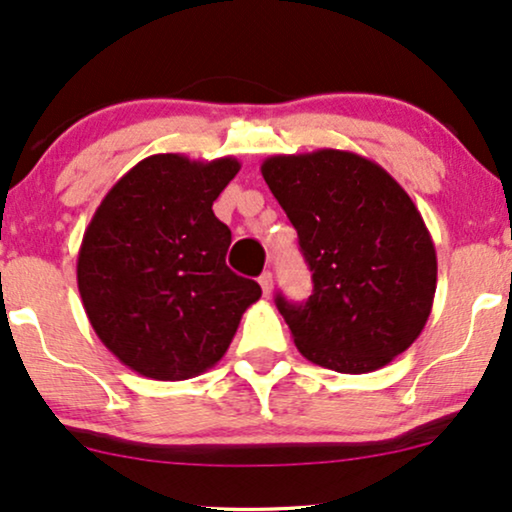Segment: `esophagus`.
Listing matches in <instances>:
<instances>
[{"instance_id": "esophagus-1", "label": "esophagus", "mask_w": 512, "mask_h": 512, "mask_svg": "<svg viewBox=\"0 0 512 512\" xmlns=\"http://www.w3.org/2000/svg\"><path fill=\"white\" fill-rule=\"evenodd\" d=\"M258 285H261L263 294L266 296L273 294V273H263L261 277H258Z\"/></svg>"}]
</instances>
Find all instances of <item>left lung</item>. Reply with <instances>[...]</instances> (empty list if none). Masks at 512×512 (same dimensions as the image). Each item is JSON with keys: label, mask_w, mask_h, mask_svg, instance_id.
Returning <instances> with one entry per match:
<instances>
[{"label": "left lung", "mask_w": 512, "mask_h": 512, "mask_svg": "<svg viewBox=\"0 0 512 512\" xmlns=\"http://www.w3.org/2000/svg\"><path fill=\"white\" fill-rule=\"evenodd\" d=\"M261 173L313 273L304 306L277 296L296 349L346 375L389 365L425 330L437 292L418 206L380 163L349 149L275 154Z\"/></svg>", "instance_id": "8db88e82"}]
</instances>
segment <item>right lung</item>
Wrapping results in <instances>:
<instances>
[{
    "label": "right lung",
    "instance_id": "add662e5",
    "mask_svg": "<svg viewBox=\"0 0 512 512\" xmlns=\"http://www.w3.org/2000/svg\"><path fill=\"white\" fill-rule=\"evenodd\" d=\"M242 168L235 156L154 154L97 206L78 251L92 330L142 377L178 382L225 356L261 287L225 266L230 230L213 201Z\"/></svg>",
    "mask_w": 512,
    "mask_h": 512
}]
</instances>
